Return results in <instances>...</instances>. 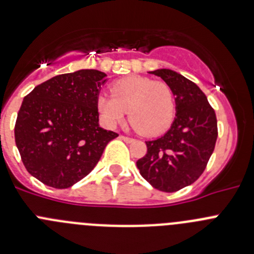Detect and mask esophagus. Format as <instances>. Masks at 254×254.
<instances>
[{
  "mask_svg": "<svg viewBox=\"0 0 254 254\" xmlns=\"http://www.w3.org/2000/svg\"><path fill=\"white\" fill-rule=\"evenodd\" d=\"M120 139H123V140L127 141V143H131V141H134V139L129 138V136H125V135H120Z\"/></svg>",
  "mask_w": 254,
  "mask_h": 254,
  "instance_id": "obj_1",
  "label": "esophagus"
}]
</instances>
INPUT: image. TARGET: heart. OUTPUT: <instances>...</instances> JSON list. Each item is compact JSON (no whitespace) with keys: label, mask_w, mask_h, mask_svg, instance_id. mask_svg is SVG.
<instances>
[{"label":"heart","mask_w":254,"mask_h":254,"mask_svg":"<svg viewBox=\"0 0 254 254\" xmlns=\"http://www.w3.org/2000/svg\"><path fill=\"white\" fill-rule=\"evenodd\" d=\"M110 95L97 97L102 122L115 127L129 114V120L143 135L154 136L166 131L176 113L175 95L164 82L149 77L129 76L114 82Z\"/></svg>","instance_id":"obj_1"}]
</instances>
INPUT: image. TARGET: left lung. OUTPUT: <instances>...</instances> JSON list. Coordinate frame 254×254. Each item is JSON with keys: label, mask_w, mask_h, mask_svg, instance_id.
<instances>
[{"label": "left lung", "mask_w": 254, "mask_h": 254, "mask_svg": "<svg viewBox=\"0 0 254 254\" xmlns=\"http://www.w3.org/2000/svg\"><path fill=\"white\" fill-rule=\"evenodd\" d=\"M150 73L172 90L176 118L163 136L145 141L147 154L136 167L154 189L175 192L193 184L206 168L218 138L216 115L192 81L164 68Z\"/></svg>", "instance_id": "8db88e82"}]
</instances>
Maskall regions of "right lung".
I'll return each mask as SVG.
<instances>
[{
    "instance_id": "1",
    "label": "right lung",
    "mask_w": 254,
    "mask_h": 254,
    "mask_svg": "<svg viewBox=\"0 0 254 254\" xmlns=\"http://www.w3.org/2000/svg\"><path fill=\"white\" fill-rule=\"evenodd\" d=\"M105 82L104 72L81 69L48 79L25 96L16 147L27 172L47 186L67 189L81 181L118 136L99 125L97 97Z\"/></svg>"
}]
</instances>
